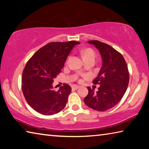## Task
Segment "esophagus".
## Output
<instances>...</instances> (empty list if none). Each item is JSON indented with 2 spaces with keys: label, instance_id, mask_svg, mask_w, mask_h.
<instances>
[{
  "label": "esophagus",
  "instance_id": "1",
  "mask_svg": "<svg viewBox=\"0 0 149 149\" xmlns=\"http://www.w3.org/2000/svg\"><path fill=\"white\" fill-rule=\"evenodd\" d=\"M72 89H74V90H77V89H79V85H72Z\"/></svg>",
  "mask_w": 149,
  "mask_h": 149
}]
</instances>
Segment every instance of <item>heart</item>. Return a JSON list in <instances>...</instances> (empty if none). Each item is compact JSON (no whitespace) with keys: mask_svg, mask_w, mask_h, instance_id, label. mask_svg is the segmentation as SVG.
Wrapping results in <instances>:
<instances>
[{"mask_svg":"<svg viewBox=\"0 0 149 149\" xmlns=\"http://www.w3.org/2000/svg\"><path fill=\"white\" fill-rule=\"evenodd\" d=\"M82 56L84 60H87L90 58H95L96 54L94 50L91 49H85L81 51Z\"/></svg>","mask_w":149,"mask_h":149,"instance_id":"obj_1","label":"heart"}]
</instances>
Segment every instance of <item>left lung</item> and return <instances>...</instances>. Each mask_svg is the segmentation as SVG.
<instances>
[{
    "label": "left lung",
    "mask_w": 149,
    "mask_h": 149,
    "mask_svg": "<svg viewBox=\"0 0 149 149\" xmlns=\"http://www.w3.org/2000/svg\"><path fill=\"white\" fill-rule=\"evenodd\" d=\"M100 52L102 67L93 84L100 85L97 91L87 87L88 95L84 102L97 111H105L115 107L124 95L129 84L130 74L127 64L120 52L99 41H89Z\"/></svg>",
    "instance_id": "1"
}]
</instances>
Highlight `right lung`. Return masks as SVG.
Here are the masks:
<instances>
[{
  "label": "right lung",
  "mask_w": 149,
  "mask_h": 149,
  "mask_svg": "<svg viewBox=\"0 0 149 149\" xmlns=\"http://www.w3.org/2000/svg\"><path fill=\"white\" fill-rule=\"evenodd\" d=\"M79 42H52L42 47L27 62L22 74V91L33 109L45 116L57 114L64 109L72 91L64 84L58 91L52 83L70 52Z\"/></svg>",
  "instance_id": "right-lung-1"
}]
</instances>
